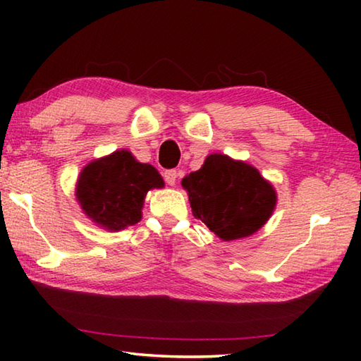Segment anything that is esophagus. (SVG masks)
I'll use <instances>...</instances> for the list:
<instances>
[{"label":"esophagus","mask_w":361,"mask_h":361,"mask_svg":"<svg viewBox=\"0 0 361 361\" xmlns=\"http://www.w3.org/2000/svg\"><path fill=\"white\" fill-rule=\"evenodd\" d=\"M164 178H166L167 185L173 186L176 183V178H178V173H176V170H167V172L164 173Z\"/></svg>","instance_id":"obj_1"}]
</instances>
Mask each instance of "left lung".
Wrapping results in <instances>:
<instances>
[{"instance_id":"left-lung-1","label":"left lung","mask_w":361,"mask_h":361,"mask_svg":"<svg viewBox=\"0 0 361 361\" xmlns=\"http://www.w3.org/2000/svg\"><path fill=\"white\" fill-rule=\"evenodd\" d=\"M192 215L223 242L253 235L272 216L277 192L259 170L228 154L205 157L202 167L181 180Z\"/></svg>"}]
</instances>
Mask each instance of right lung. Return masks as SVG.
<instances>
[{
  "instance_id": "obj_1",
  "label": "right lung",
  "mask_w": 361,
  "mask_h": 361,
  "mask_svg": "<svg viewBox=\"0 0 361 361\" xmlns=\"http://www.w3.org/2000/svg\"><path fill=\"white\" fill-rule=\"evenodd\" d=\"M151 164L138 162L129 149L94 159L78 176L75 195L81 210L99 228L118 232L142 219L145 197L164 188Z\"/></svg>"
}]
</instances>
